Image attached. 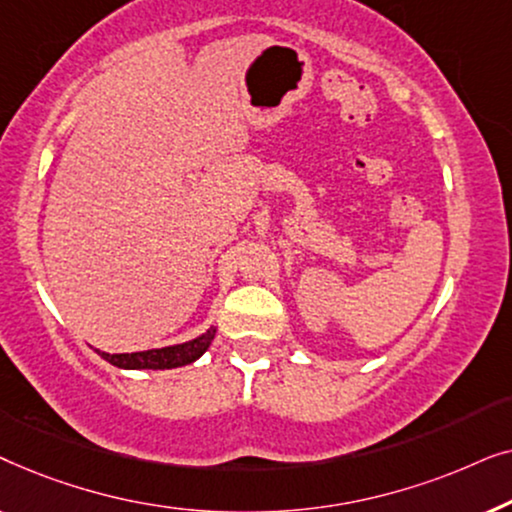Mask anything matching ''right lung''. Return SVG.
<instances>
[{"label":"right lung","mask_w":512,"mask_h":512,"mask_svg":"<svg viewBox=\"0 0 512 512\" xmlns=\"http://www.w3.org/2000/svg\"><path fill=\"white\" fill-rule=\"evenodd\" d=\"M214 335H216V328L212 326L209 331L198 335L195 340L181 342V345L146 349V352H132V354H107V352H100V349H95V352L100 354L104 361H109L111 366H116V368H125V370H144V368L165 370V368L188 366V363L200 359V356L209 349V345H212Z\"/></svg>","instance_id":"obj_1"}]
</instances>
